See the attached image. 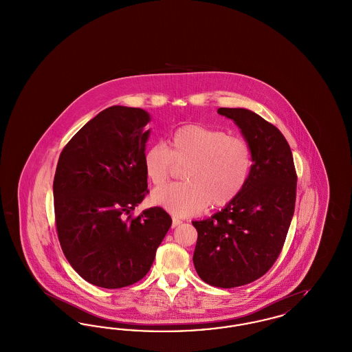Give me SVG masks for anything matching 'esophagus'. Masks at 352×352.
Here are the masks:
<instances>
[{
  "label": "esophagus",
  "mask_w": 352,
  "mask_h": 352,
  "mask_svg": "<svg viewBox=\"0 0 352 352\" xmlns=\"http://www.w3.org/2000/svg\"><path fill=\"white\" fill-rule=\"evenodd\" d=\"M181 223H182V220H179L178 218H173V221H171V227H173V228H175V227H178Z\"/></svg>",
  "instance_id": "34e87169"
}]
</instances>
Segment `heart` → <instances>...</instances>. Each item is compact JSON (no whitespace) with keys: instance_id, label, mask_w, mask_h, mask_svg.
Here are the masks:
<instances>
[{"instance_id":"1","label":"heart","mask_w":352,"mask_h":352,"mask_svg":"<svg viewBox=\"0 0 352 352\" xmlns=\"http://www.w3.org/2000/svg\"><path fill=\"white\" fill-rule=\"evenodd\" d=\"M252 151L245 140L221 129L188 124L144 154V168L154 186L166 184L175 165L184 166V184L155 188L151 201L177 217H188L207 206L221 208L241 194L251 175Z\"/></svg>"}]
</instances>
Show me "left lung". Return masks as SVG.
I'll return each mask as SVG.
<instances>
[{
	"label": "left lung",
	"instance_id": "1",
	"mask_svg": "<svg viewBox=\"0 0 352 352\" xmlns=\"http://www.w3.org/2000/svg\"><path fill=\"white\" fill-rule=\"evenodd\" d=\"M234 120L252 151L251 175L241 194L211 218L192 221L198 240L194 267L217 287L251 284L283 251L294 214L297 173L284 134L244 108H219Z\"/></svg>",
	"mask_w": 352,
	"mask_h": 352
}]
</instances>
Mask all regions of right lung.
Listing matches in <instances>:
<instances>
[{"label": "right lung", "mask_w": 352, "mask_h": 352, "mask_svg": "<svg viewBox=\"0 0 352 352\" xmlns=\"http://www.w3.org/2000/svg\"><path fill=\"white\" fill-rule=\"evenodd\" d=\"M149 121L144 109L109 107L59 155L52 184L58 239L89 284L118 289L144 278L171 226L161 207L132 214L149 192L144 168Z\"/></svg>", "instance_id": "add662e5"}]
</instances>
